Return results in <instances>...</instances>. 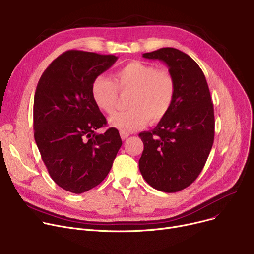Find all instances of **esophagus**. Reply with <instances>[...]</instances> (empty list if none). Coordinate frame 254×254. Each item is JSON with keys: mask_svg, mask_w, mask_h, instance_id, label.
<instances>
[{"mask_svg": "<svg viewBox=\"0 0 254 254\" xmlns=\"http://www.w3.org/2000/svg\"><path fill=\"white\" fill-rule=\"evenodd\" d=\"M128 136H129L128 132L120 131V137H122V139H123V140H126V139H127V138H128Z\"/></svg>", "mask_w": 254, "mask_h": 254, "instance_id": "34e87169", "label": "esophagus"}]
</instances>
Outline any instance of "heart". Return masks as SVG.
<instances>
[{
	"label": "heart",
	"mask_w": 254,
	"mask_h": 254,
	"mask_svg": "<svg viewBox=\"0 0 254 254\" xmlns=\"http://www.w3.org/2000/svg\"><path fill=\"white\" fill-rule=\"evenodd\" d=\"M131 91L130 109L117 112L108 123L120 131L131 132L147 125L149 118L156 123L163 119L174 102L176 82L167 69L134 61L115 74V82L105 75H99L91 84V97L96 106L107 114H112L117 106L119 91Z\"/></svg>",
	"instance_id": "b5f03b06"
}]
</instances>
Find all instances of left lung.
<instances>
[{
  "label": "left lung",
  "instance_id": "obj_1",
  "mask_svg": "<svg viewBox=\"0 0 254 254\" xmlns=\"http://www.w3.org/2000/svg\"><path fill=\"white\" fill-rule=\"evenodd\" d=\"M143 58L168 65L176 95L157 126L139 134L144 144L139 169L153 189L176 192L190 186L207 162L214 142V108L202 69L186 53L165 47Z\"/></svg>",
  "mask_w": 254,
  "mask_h": 254
}]
</instances>
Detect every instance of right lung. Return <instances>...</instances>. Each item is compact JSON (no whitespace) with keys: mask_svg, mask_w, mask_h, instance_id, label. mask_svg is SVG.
Wrapping results in <instances>:
<instances>
[{"mask_svg":"<svg viewBox=\"0 0 254 254\" xmlns=\"http://www.w3.org/2000/svg\"><path fill=\"white\" fill-rule=\"evenodd\" d=\"M117 57L68 50L40 78L34 98V137L50 177L62 189L82 193L108 175L122 139L116 128L104 134L105 116L91 97V84Z\"/></svg>","mask_w":254,"mask_h":254,"instance_id":"obj_1","label":"right lung"}]
</instances>
